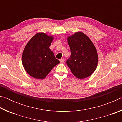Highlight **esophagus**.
Here are the masks:
<instances>
[{"instance_id":"34e87169","label":"esophagus","mask_w":122,"mask_h":122,"mask_svg":"<svg viewBox=\"0 0 122 122\" xmlns=\"http://www.w3.org/2000/svg\"><path fill=\"white\" fill-rule=\"evenodd\" d=\"M64 61H65V59H61L60 60V63H63Z\"/></svg>"}]
</instances>
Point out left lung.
I'll list each match as a JSON object with an SVG mask.
<instances>
[{
    "label": "left lung",
    "mask_w": 122,
    "mask_h": 122,
    "mask_svg": "<svg viewBox=\"0 0 122 122\" xmlns=\"http://www.w3.org/2000/svg\"><path fill=\"white\" fill-rule=\"evenodd\" d=\"M71 55L67 65L73 75L83 79L92 75L98 65V54L89 38L81 32L68 36Z\"/></svg>",
    "instance_id": "left-lung-1"
}]
</instances>
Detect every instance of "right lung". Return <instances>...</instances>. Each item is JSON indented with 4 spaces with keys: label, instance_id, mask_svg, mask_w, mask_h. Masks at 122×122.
<instances>
[{
    "label": "right lung",
    "instance_id": "add662e5",
    "mask_svg": "<svg viewBox=\"0 0 122 122\" xmlns=\"http://www.w3.org/2000/svg\"><path fill=\"white\" fill-rule=\"evenodd\" d=\"M54 38L44 33H38L30 39L24 49L22 63L29 75L36 79H44L60 63L49 49Z\"/></svg>",
    "mask_w": 122,
    "mask_h": 122
}]
</instances>
